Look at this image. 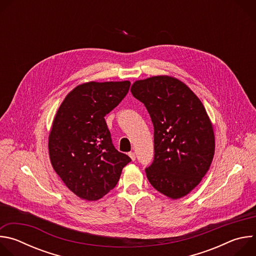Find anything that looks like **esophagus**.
I'll use <instances>...</instances> for the list:
<instances>
[{
	"label": "esophagus",
	"mask_w": 256,
	"mask_h": 256,
	"mask_svg": "<svg viewBox=\"0 0 256 256\" xmlns=\"http://www.w3.org/2000/svg\"><path fill=\"white\" fill-rule=\"evenodd\" d=\"M128 156L130 157V159H132V161L136 160V154H134V152H130V153H128Z\"/></svg>",
	"instance_id": "obj_1"
}]
</instances>
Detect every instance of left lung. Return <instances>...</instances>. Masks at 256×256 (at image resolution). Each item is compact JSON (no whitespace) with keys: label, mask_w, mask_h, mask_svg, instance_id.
<instances>
[{"label":"left lung","mask_w":256,"mask_h":256,"mask_svg":"<svg viewBox=\"0 0 256 256\" xmlns=\"http://www.w3.org/2000/svg\"><path fill=\"white\" fill-rule=\"evenodd\" d=\"M130 92L154 126V161L146 174L154 188L177 200L200 184L214 154V134L202 101L180 80L155 76L136 81Z\"/></svg>","instance_id":"obj_1"}]
</instances>
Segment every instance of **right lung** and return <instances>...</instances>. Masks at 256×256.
<instances>
[{"label": "right lung", "mask_w": 256, "mask_h": 256, "mask_svg": "<svg viewBox=\"0 0 256 256\" xmlns=\"http://www.w3.org/2000/svg\"><path fill=\"white\" fill-rule=\"evenodd\" d=\"M130 86V81L84 83L72 89L58 109L48 136L50 162L66 188L80 198L104 196L132 161L114 148L104 120Z\"/></svg>", "instance_id": "add662e5"}]
</instances>
